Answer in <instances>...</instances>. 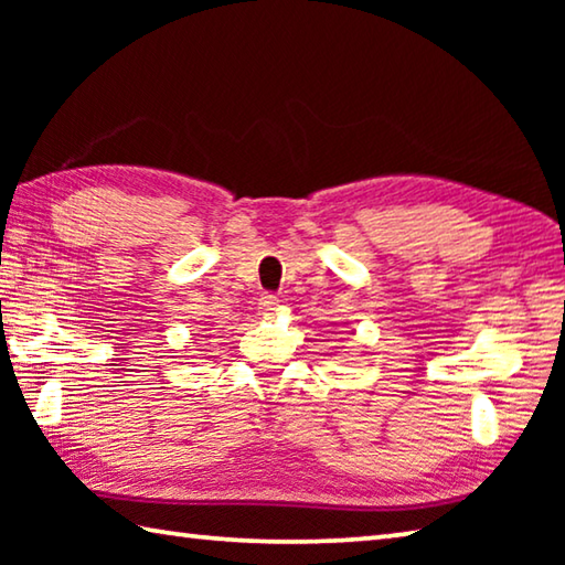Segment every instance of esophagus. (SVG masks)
<instances>
[{
	"instance_id": "34e87169",
	"label": "esophagus",
	"mask_w": 565,
	"mask_h": 565,
	"mask_svg": "<svg viewBox=\"0 0 565 565\" xmlns=\"http://www.w3.org/2000/svg\"><path fill=\"white\" fill-rule=\"evenodd\" d=\"M259 309H262L264 317H269V313H274L276 309H279V299H276L274 294H264L262 299H259Z\"/></svg>"
}]
</instances>
